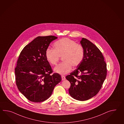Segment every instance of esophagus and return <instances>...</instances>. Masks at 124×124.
Here are the masks:
<instances>
[{
    "label": "esophagus",
    "instance_id": "34e87169",
    "mask_svg": "<svg viewBox=\"0 0 124 124\" xmlns=\"http://www.w3.org/2000/svg\"><path fill=\"white\" fill-rule=\"evenodd\" d=\"M61 78H62V81H63V80H65V76H61Z\"/></svg>",
    "mask_w": 124,
    "mask_h": 124
}]
</instances>
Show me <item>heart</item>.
Returning a JSON list of instances; mask_svg holds the SVG:
<instances>
[{
  "label": "heart",
  "mask_w": 124,
  "mask_h": 124,
  "mask_svg": "<svg viewBox=\"0 0 124 124\" xmlns=\"http://www.w3.org/2000/svg\"><path fill=\"white\" fill-rule=\"evenodd\" d=\"M54 49L47 48L46 51L47 61L52 65L57 64L60 57L63 62L54 69V71L61 75L70 73L72 66L76 67L81 63L84 56V50L81 45L73 40L63 38L54 44Z\"/></svg>",
  "instance_id": "b5f03b06"
}]
</instances>
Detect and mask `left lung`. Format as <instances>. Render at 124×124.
Instances as JSON below:
<instances>
[{"instance_id": "left-lung-1", "label": "left lung", "mask_w": 124, "mask_h": 124, "mask_svg": "<svg viewBox=\"0 0 124 124\" xmlns=\"http://www.w3.org/2000/svg\"><path fill=\"white\" fill-rule=\"evenodd\" d=\"M80 42L84 50V58L66 78L71 83L70 96L85 101L96 95L102 88L107 76V64L102 52L93 43L85 38Z\"/></svg>"}]
</instances>
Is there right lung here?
<instances>
[{"mask_svg":"<svg viewBox=\"0 0 124 124\" xmlns=\"http://www.w3.org/2000/svg\"><path fill=\"white\" fill-rule=\"evenodd\" d=\"M54 36H39L25 46L21 52L15 69L16 83L19 91L34 103L48 99L54 86L61 82V75L53 73L45 53Z\"/></svg>","mask_w":124,"mask_h":124,"instance_id":"obj_1","label":"right lung"}]
</instances>
